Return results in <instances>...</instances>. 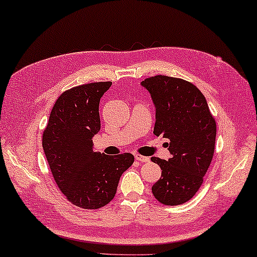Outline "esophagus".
<instances>
[{
  "mask_svg": "<svg viewBox=\"0 0 257 257\" xmlns=\"http://www.w3.org/2000/svg\"><path fill=\"white\" fill-rule=\"evenodd\" d=\"M136 160L138 161V162H141V163H144V162H148L149 161V159L148 157H146V156H142V155H136Z\"/></svg>",
  "mask_w": 257,
  "mask_h": 257,
  "instance_id": "1",
  "label": "esophagus"
}]
</instances>
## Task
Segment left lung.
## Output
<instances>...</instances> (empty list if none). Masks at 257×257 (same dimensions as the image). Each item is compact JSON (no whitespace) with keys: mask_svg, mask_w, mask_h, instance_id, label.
I'll use <instances>...</instances> for the list:
<instances>
[{"mask_svg":"<svg viewBox=\"0 0 257 257\" xmlns=\"http://www.w3.org/2000/svg\"><path fill=\"white\" fill-rule=\"evenodd\" d=\"M141 85L151 93L156 108L154 134L168 139V161L152 157L162 176L153 185L155 199L165 206L187 202L203 183L215 152L216 120L206 97L192 82L154 76Z\"/></svg>","mask_w":257,"mask_h":257,"instance_id":"8db88e82","label":"left lung"}]
</instances>
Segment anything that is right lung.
Returning a JSON list of instances; mask_svg holds the SVG:
<instances>
[{
  "mask_svg": "<svg viewBox=\"0 0 257 257\" xmlns=\"http://www.w3.org/2000/svg\"><path fill=\"white\" fill-rule=\"evenodd\" d=\"M111 81L76 86L58 96L42 134V147L58 188L71 203L98 209L113 199L120 176L134 162L130 153L93 151L100 131L98 104Z\"/></svg>",
  "mask_w": 257,
  "mask_h": 257,
  "instance_id": "add662e5",
  "label": "right lung"
}]
</instances>
